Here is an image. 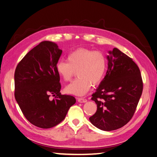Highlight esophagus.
<instances>
[{"mask_svg":"<svg viewBox=\"0 0 157 157\" xmlns=\"http://www.w3.org/2000/svg\"><path fill=\"white\" fill-rule=\"evenodd\" d=\"M78 101L79 103H86V102H87V100L86 99H85V98H78Z\"/></svg>","mask_w":157,"mask_h":157,"instance_id":"1","label":"esophagus"}]
</instances>
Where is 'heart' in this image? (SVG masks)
Wrapping results in <instances>:
<instances>
[{
	"mask_svg": "<svg viewBox=\"0 0 157 157\" xmlns=\"http://www.w3.org/2000/svg\"><path fill=\"white\" fill-rule=\"evenodd\" d=\"M107 69V59L101 52L78 48L67 56V62L59 61L56 66L58 74L65 82L70 81L77 71L78 77L66 87L69 94L83 95L91 84L101 82Z\"/></svg>",
	"mask_w": 157,
	"mask_h": 157,
	"instance_id": "b5f03b06",
	"label": "heart"
}]
</instances>
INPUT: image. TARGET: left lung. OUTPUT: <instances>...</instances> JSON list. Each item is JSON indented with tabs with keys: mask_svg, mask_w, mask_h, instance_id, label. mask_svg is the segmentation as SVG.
Listing matches in <instances>:
<instances>
[{
	"mask_svg": "<svg viewBox=\"0 0 157 157\" xmlns=\"http://www.w3.org/2000/svg\"><path fill=\"white\" fill-rule=\"evenodd\" d=\"M108 68L91 99L97 111L90 117L99 129H118L129 121L142 95L143 84L137 65L117 48L109 51Z\"/></svg>",
	"mask_w": 157,
	"mask_h": 157,
	"instance_id": "8db88e82",
	"label": "left lung"
}]
</instances>
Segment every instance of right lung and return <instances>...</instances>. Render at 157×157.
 Returning a JSON list of instances; mask_svg holds the SVG:
<instances>
[{
  "label": "right lung",
  "mask_w": 157,
  "mask_h": 157,
  "mask_svg": "<svg viewBox=\"0 0 157 157\" xmlns=\"http://www.w3.org/2000/svg\"><path fill=\"white\" fill-rule=\"evenodd\" d=\"M62 53L57 44L43 41L26 54L14 72V97L23 115L34 125L49 128L65 119L74 97L60 93L56 64ZM51 95L55 98L52 100Z\"/></svg>",
  "instance_id": "1"
}]
</instances>
